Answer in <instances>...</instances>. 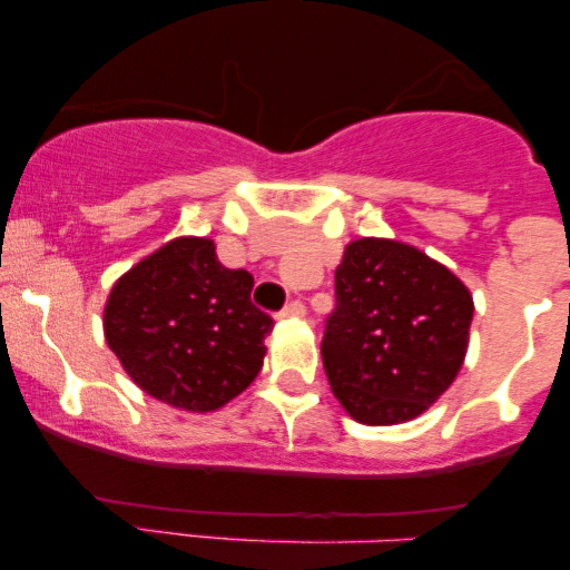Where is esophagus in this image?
<instances>
[{"label":"esophagus","mask_w":570,"mask_h":570,"mask_svg":"<svg viewBox=\"0 0 570 570\" xmlns=\"http://www.w3.org/2000/svg\"><path fill=\"white\" fill-rule=\"evenodd\" d=\"M278 316L281 318H303L305 316V305L299 303V299H292V303L278 313Z\"/></svg>","instance_id":"1"}]
</instances>
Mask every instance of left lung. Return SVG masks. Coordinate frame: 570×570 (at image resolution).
Returning <instances> with one entry per match:
<instances>
[{"label":"left lung","mask_w":570,"mask_h":570,"mask_svg":"<svg viewBox=\"0 0 570 570\" xmlns=\"http://www.w3.org/2000/svg\"><path fill=\"white\" fill-rule=\"evenodd\" d=\"M322 358L332 394L364 426L423 415L463 367L474 299L421 248L358 238L335 271Z\"/></svg>","instance_id":"1"}]
</instances>
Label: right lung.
Masks as SVG:
<instances>
[{
    "mask_svg": "<svg viewBox=\"0 0 570 570\" xmlns=\"http://www.w3.org/2000/svg\"><path fill=\"white\" fill-rule=\"evenodd\" d=\"M254 278L217 259L212 238L168 240L115 281L104 337L144 394L214 412L263 370L273 318L252 305Z\"/></svg>",
    "mask_w": 570,
    "mask_h": 570,
    "instance_id": "add662e5",
    "label": "right lung"
}]
</instances>
